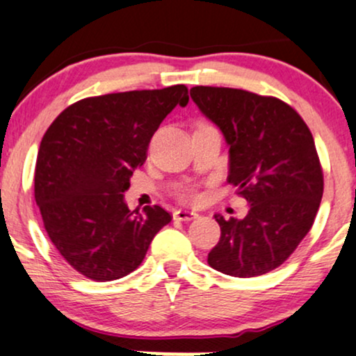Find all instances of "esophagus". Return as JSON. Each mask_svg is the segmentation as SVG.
I'll return each mask as SVG.
<instances>
[{
    "mask_svg": "<svg viewBox=\"0 0 356 356\" xmlns=\"http://www.w3.org/2000/svg\"><path fill=\"white\" fill-rule=\"evenodd\" d=\"M199 215L195 211H188V210H175L174 211V220H179V222H191V220L197 218Z\"/></svg>",
    "mask_w": 356,
    "mask_h": 356,
    "instance_id": "1",
    "label": "esophagus"
}]
</instances>
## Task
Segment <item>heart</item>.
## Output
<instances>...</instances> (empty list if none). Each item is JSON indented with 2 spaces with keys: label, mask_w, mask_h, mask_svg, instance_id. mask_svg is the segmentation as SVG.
Masks as SVG:
<instances>
[{
  "label": "heart",
  "mask_w": 356,
  "mask_h": 356,
  "mask_svg": "<svg viewBox=\"0 0 356 356\" xmlns=\"http://www.w3.org/2000/svg\"><path fill=\"white\" fill-rule=\"evenodd\" d=\"M177 195L179 199L184 200V202H193L197 199V192L195 188H193L192 186H184L177 191Z\"/></svg>",
  "instance_id": "obj_1"
}]
</instances>
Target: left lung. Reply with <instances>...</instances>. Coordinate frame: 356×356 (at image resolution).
I'll return each instance as SVG.
<instances>
[{
  "instance_id": "1",
  "label": "left lung",
  "mask_w": 356,
  "mask_h": 356,
  "mask_svg": "<svg viewBox=\"0 0 356 356\" xmlns=\"http://www.w3.org/2000/svg\"><path fill=\"white\" fill-rule=\"evenodd\" d=\"M191 97L223 133L228 182L250 204L243 220L215 215L222 235L207 261L235 277L273 271L294 253L321 207L323 174L312 133L279 98L225 87H193Z\"/></svg>"
}]
</instances>
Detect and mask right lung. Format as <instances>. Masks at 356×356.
I'll return each instance as SVG.
<instances>
[{
    "instance_id": "1",
    "label": "right lung",
    "mask_w": 356,
    "mask_h": 356,
    "mask_svg": "<svg viewBox=\"0 0 356 356\" xmlns=\"http://www.w3.org/2000/svg\"><path fill=\"white\" fill-rule=\"evenodd\" d=\"M187 103L186 85L108 93L67 106L49 126L35 161V204L54 246L85 277L106 282L133 273L172 220L159 205L131 211L123 193L152 134Z\"/></svg>"
}]
</instances>
